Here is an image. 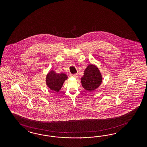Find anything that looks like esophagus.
<instances>
[{
  "mask_svg": "<svg viewBox=\"0 0 147 147\" xmlns=\"http://www.w3.org/2000/svg\"><path fill=\"white\" fill-rule=\"evenodd\" d=\"M71 76L72 77V78H77L78 77V75H77V74H71Z\"/></svg>",
  "mask_w": 147,
  "mask_h": 147,
  "instance_id": "esophagus-1",
  "label": "esophagus"
}]
</instances>
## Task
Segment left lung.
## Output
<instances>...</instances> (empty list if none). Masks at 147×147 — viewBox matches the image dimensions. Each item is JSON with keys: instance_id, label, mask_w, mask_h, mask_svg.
Here are the masks:
<instances>
[{"instance_id": "1", "label": "left lung", "mask_w": 147, "mask_h": 147, "mask_svg": "<svg viewBox=\"0 0 147 147\" xmlns=\"http://www.w3.org/2000/svg\"><path fill=\"white\" fill-rule=\"evenodd\" d=\"M102 80V75L98 68L96 66L91 64L85 69L81 82L84 89L92 92L100 86Z\"/></svg>"}]
</instances>
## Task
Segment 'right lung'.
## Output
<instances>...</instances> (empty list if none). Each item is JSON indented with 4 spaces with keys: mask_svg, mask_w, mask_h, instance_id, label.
Instances as JSON below:
<instances>
[{
    "mask_svg": "<svg viewBox=\"0 0 147 147\" xmlns=\"http://www.w3.org/2000/svg\"><path fill=\"white\" fill-rule=\"evenodd\" d=\"M67 78L66 74L64 73L58 74L53 70H51L46 76V85L51 90L58 92L61 88L63 82L67 80Z\"/></svg>",
    "mask_w": 147,
    "mask_h": 147,
    "instance_id": "1",
    "label": "right lung"
}]
</instances>
